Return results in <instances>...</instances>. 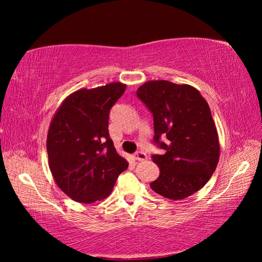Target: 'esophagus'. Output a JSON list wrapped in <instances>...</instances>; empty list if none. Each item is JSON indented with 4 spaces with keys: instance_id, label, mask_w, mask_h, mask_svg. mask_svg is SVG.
Masks as SVG:
<instances>
[{
    "instance_id": "34e87169",
    "label": "esophagus",
    "mask_w": 262,
    "mask_h": 262,
    "mask_svg": "<svg viewBox=\"0 0 262 262\" xmlns=\"http://www.w3.org/2000/svg\"><path fill=\"white\" fill-rule=\"evenodd\" d=\"M135 159L137 161H145L147 159V155L144 152H136L135 153Z\"/></svg>"
}]
</instances>
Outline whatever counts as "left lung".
<instances>
[{"mask_svg": "<svg viewBox=\"0 0 262 262\" xmlns=\"http://www.w3.org/2000/svg\"><path fill=\"white\" fill-rule=\"evenodd\" d=\"M136 94L153 115V142L165 151L152 155L160 176L149 186L165 198H187L207 183L219 163V135L209 105L193 86L164 80L144 83Z\"/></svg>", "mask_w": 262, "mask_h": 262, "instance_id": "1", "label": "left lung"}]
</instances>
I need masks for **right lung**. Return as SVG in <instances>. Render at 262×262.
I'll return each instance as SVG.
<instances>
[{"label":"right lung","instance_id":"obj_1","mask_svg":"<svg viewBox=\"0 0 262 262\" xmlns=\"http://www.w3.org/2000/svg\"><path fill=\"white\" fill-rule=\"evenodd\" d=\"M126 90L120 82L81 89L60 104L47 135L48 165L56 185L75 202L108 197L128 168L108 130L109 113Z\"/></svg>","mask_w":262,"mask_h":262}]
</instances>
